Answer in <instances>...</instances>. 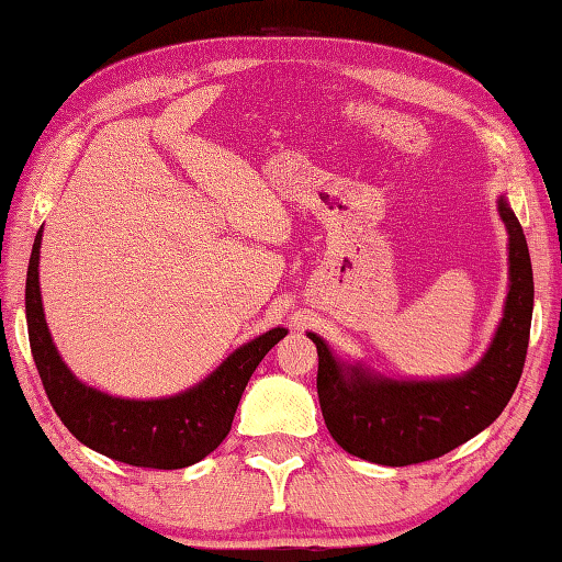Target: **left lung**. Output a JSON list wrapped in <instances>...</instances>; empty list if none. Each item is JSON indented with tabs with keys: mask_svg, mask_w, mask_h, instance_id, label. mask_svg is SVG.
Listing matches in <instances>:
<instances>
[{
	"mask_svg": "<svg viewBox=\"0 0 562 562\" xmlns=\"http://www.w3.org/2000/svg\"><path fill=\"white\" fill-rule=\"evenodd\" d=\"M509 234V292L490 348L475 366L450 378H387L362 362L340 360L306 331L318 353V404L328 434L350 456L402 468L441 458L497 419L519 384L533 314V270L524 228L499 194Z\"/></svg>",
	"mask_w": 562,
	"mask_h": 562,
	"instance_id": "8db88e82",
	"label": "left lung"
}]
</instances>
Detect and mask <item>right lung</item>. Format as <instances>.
<instances>
[{"instance_id":"add662e5","label":"right lung","mask_w":562,"mask_h":562,"mask_svg":"<svg viewBox=\"0 0 562 562\" xmlns=\"http://www.w3.org/2000/svg\"><path fill=\"white\" fill-rule=\"evenodd\" d=\"M41 240L43 228L29 260L26 324L33 362L55 414L77 441L119 463L158 470L200 463L228 436L250 375L288 328L274 326L248 340L184 392L158 400L114 397L77 380L53 344L41 302Z\"/></svg>"}]
</instances>
